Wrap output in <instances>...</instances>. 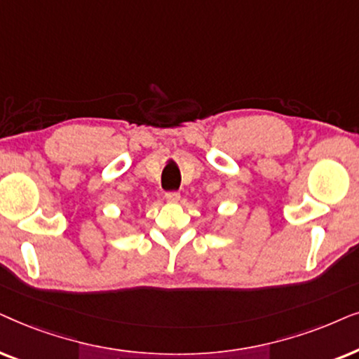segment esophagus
I'll return each mask as SVG.
<instances>
[{
    "mask_svg": "<svg viewBox=\"0 0 359 359\" xmlns=\"http://www.w3.org/2000/svg\"><path fill=\"white\" fill-rule=\"evenodd\" d=\"M179 198H180V194L177 192V190H172V192H165V200H167V202L174 203Z\"/></svg>",
    "mask_w": 359,
    "mask_h": 359,
    "instance_id": "34e87169",
    "label": "esophagus"
}]
</instances>
